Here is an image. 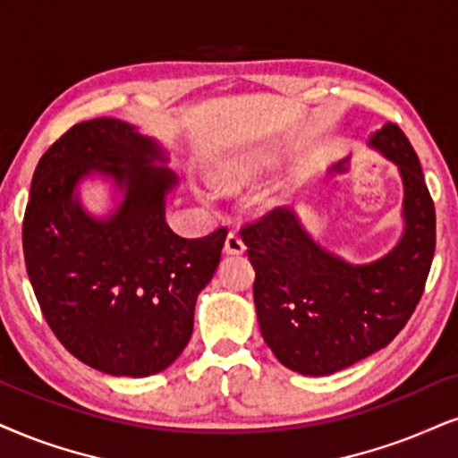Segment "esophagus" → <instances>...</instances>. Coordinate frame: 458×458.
<instances>
[{
	"label": "esophagus",
	"instance_id": "obj_1",
	"mask_svg": "<svg viewBox=\"0 0 458 458\" xmlns=\"http://www.w3.org/2000/svg\"><path fill=\"white\" fill-rule=\"evenodd\" d=\"M244 250L246 244L244 240H242V235L235 233V231H229L227 240H225V252H227V255H242Z\"/></svg>",
	"mask_w": 458,
	"mask_h": 458
}]
</instances>
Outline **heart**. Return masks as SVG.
<instances>
[{
    "label": "heart",
    "instance_id": "obj_1",
    "mask_svg": "<svg viewBox=\"0 0 458 458\" xmlns=\"http://www.w3.org/2000/svg\"><path fill=\"white\" fill-rule=\"evenodd\" d=\"M231 180H233V176H231V174H229V172H225V174H223V176H220V182H223V184H229V182H231Z\"/></svg>",
    "mask_w": 458,
    "mask_h": 458
}]
</instances>
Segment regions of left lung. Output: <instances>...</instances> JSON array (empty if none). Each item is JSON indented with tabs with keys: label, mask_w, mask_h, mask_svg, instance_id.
<instances>
[{
	"label": "left lung",
	"mask_w": 458,
	"mask_h": 458,
	"mask_svg": "<svg viewBox=\"0 0 458 458\" xmlns=\"http://www.w3.org/2000/svg\"><path fill=\"white\" fill-rule=\"evenodd\" d=\"M369 144L397 163L403 178L405 229L386 257L350 265L323 250L282 208L242 227L263 340L303 376L335 374L388 346L414 314L431 269L436 206L419 157L393 123Z\"/></svg>",
	"instance_id": "obj_1"
}]
</instances>
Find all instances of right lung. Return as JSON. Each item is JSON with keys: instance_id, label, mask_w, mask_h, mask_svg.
<instances>
[{"instance_id": "1", "label": "right lung", "mask_w": 458, "mask_h": 458, "mask_svg": "<svg viewBox=\"0 0 458 458\" xmlns=\"http://www.w3.org/2000/svg\"><path fill=\"white\" fill-rule=\"evenodd\" d=\"M155 140L118 118L73 125L39 159L22 218V252L39 310L64 346L110 376L159 374L193 333L195 301L212 280L227 227L180 238L165 220L176 186ZM106 173L126 199L98 221L72 195Z\"/></svg>"}]
</instances>
